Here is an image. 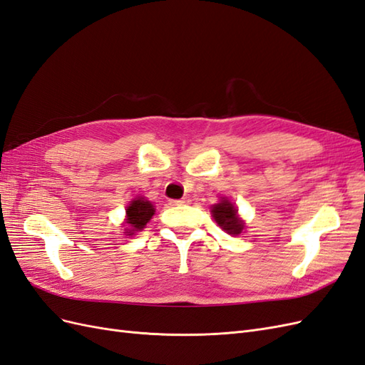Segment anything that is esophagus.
I'll use <instances>...</instances> for the list:
<instances>
[{"label": "esophagus", "instance_id": "obj_1", "mask_svg": "<svg viewBox=\"0 0 365 365\" xmlns=\"http://www.w3.org/2000/svg\"><path fill=\"white\" fill-rule=\"evenodd\" d=\"M172 204L173 205H187V204H190V201L189 200H176V201H172Z\"/></svg>", "mask_w": 365, "mask_h": 365}]
</instances>
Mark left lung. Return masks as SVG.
<instances>
[{
    "label": "left lung",
    "mask_w": 365,
    "mask_h": 365,
    "mask_svg": "<svg viewBox=\"0 0 365 365\" xmlns=\"http://www.w3.org/2000/svg\"><path fill=\"white\" fill-rule=\"evenodd\" d=\"M212 213L217 225L227 231L228 235L239 236L242 230L245 228V222L239 217L236 207L228 200H225V197H222L219 204H215L212 207Z\"/></svg>",
    "instance_id": "1"
}]
</instances>
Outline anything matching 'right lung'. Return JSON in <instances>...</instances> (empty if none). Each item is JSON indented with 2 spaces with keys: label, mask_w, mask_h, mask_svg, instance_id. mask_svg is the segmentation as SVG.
<instances>
[{
  "label": "right lung",
  "mask_w": 365,
  "mask_h": 365,
  "mask_svg": "<svg viewBox=\"0 0 365 365\" xmlns=\"http://www.w3.org/2000/svg\"><path fill=\"white\" fill-rule=\"evenodd\" d=\"M153 215H155V208H153L150 201L145 200V197L141 196L132 200L126 208V219H125V222L130 228L126 231L128 236L134 235L135 231H141L145 228Z\"/></svg>",
  "instance_id": "right-lung-1"
}]
</instances>
